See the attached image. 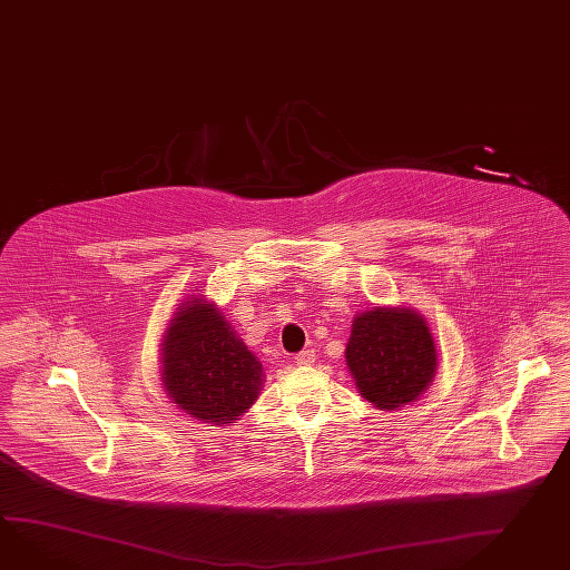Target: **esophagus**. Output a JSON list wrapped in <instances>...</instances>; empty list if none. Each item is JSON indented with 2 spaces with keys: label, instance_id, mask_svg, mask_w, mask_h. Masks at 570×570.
<instances>
[{
  "label": "esophagus",
  "instance_id": "obj_1",
  "mask_svg": "<svg viewBox=\"0 0 570 570\" xmlns=\"http://www.w3.org/2000/svg\"><path fill=\"white\" fill-rule=\"evenodd\" d=\"M316 362V353L312 350L302 351L295 355V364L297 365H312Z\"/></svg>",
  "mask_w": 570,
  "mask_h": 570
}]
</instances>
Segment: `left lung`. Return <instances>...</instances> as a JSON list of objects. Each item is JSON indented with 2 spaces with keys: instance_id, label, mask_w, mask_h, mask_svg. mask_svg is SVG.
Wrapping results in <instances>:
<instances>
[{
  "instance_id": "1",
  "label": "left lung",
  "mask_w": 570,
  "mask_h": 570,
  "mask_svg": "<svg viewBox=\"0 0 570 570\" xmlns=\"http://www.w3.org/2000/svg\"><path fill=\"white\" fill-rule=\"evenodd\" d=\"M345 362L357 393L382 411L417 401L436 376L439 353L430 326L407 306L355 314Z\"/></svg>"
}]
</instances>
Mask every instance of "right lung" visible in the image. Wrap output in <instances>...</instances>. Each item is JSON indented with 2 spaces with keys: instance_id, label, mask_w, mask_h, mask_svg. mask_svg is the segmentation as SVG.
Listing matches in <instances>:
<instances>
[{
  "instance_id": "add662e5",
  "label": "right lung",
  "mask_w": 570,
  "mask_h": 570,
  "mask_svg": "<svg viewBox=\"0 0 570 570\" xmlns=\"http://www.w3.org/2000/svg\"><path fill=\"white\" fill-rule=\"evenodd\" d=\"M161 382L194 420L234 425L263 391L264 372L217 304L191 295L163 333Z\"/></svg>"
}]
</instances>
